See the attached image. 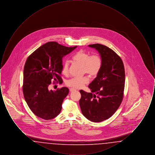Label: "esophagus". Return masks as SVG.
<instances>
[{
  "label": "esophagus",
  "mask_w": 155,
  "mask_h": 155,
  "mask_svg": "<svg viewBox=\"0 0 155 155\" xmlns=\"http://www.w3.org/2000/svg\"><path fill=\"white\" fill-rule=\"evenodd\" d=\"M76 89H75L74 88H70V92H73V91H75Z\"/></svg>",
  "instance_id": "34e87169"
}]
</instances>
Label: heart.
<instances>
[{
	"mask_svg": "<svg viewBox=\"0 0 155 155\" xmlns=\"http://www.w3.org/2000/svg\"><path fill=\"white\" fill-rule=\"evenodd\" d=\"M73 61L82 66L83 73H87L91 77H95L100 73L102 67V59L101 57L94 54L90 55L88 52L80 51L75 53L72 58ZM62 73L64 75H68L69 73L68 63L65 62L62 68ZM89 82V78L84 76L81 78H72L66 82L67 86L73 88H80Z\"/></svg>",
	"mask_w": 155,
	"mask_h": 155,
	"instance_id": "heart-1",
	"label": "heart"
}]
</instances>
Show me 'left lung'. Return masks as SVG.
I'll return each mask as SVG.
<instances>
[{
	"label": "left lung",
	"instance_id": "obj_1",
	"mask_svg": "<svg viewBox=\"0 0 155 155\" xmlns=\"http://www.w3.org/2000/svg\"><path fill=\"white\" fill-rule=\"evenodd\" d=\"M100 53L103 64L100 73L88 87L91 93L80 90V106L83 115L92 122L110 118L122 102L125 86V70L118 54L103 45H89Z\"/></svg>",
	"mask_w": 155,
	"mask_h": 155
}]
</instances>
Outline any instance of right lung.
<instances>
[{"label":"right lung","instance_id":"add662e5","mask_svg":"<svg viewBox=\"0 0 155 155\" xmlns=\"http://www.w3.org/2000/svg\"><path fill=\"white\" fill-rule=\"evenodd\" d=\"M77 46L67 47L56 42L42 45L27 59L24 68L22 92L32 113L38 117L51 120L61 110L62 103L68 94L67 87L49 91L53 81L61 84L62 58Z\"/></svg>","mask_w":155,"mask_h":155}]
</instances>
